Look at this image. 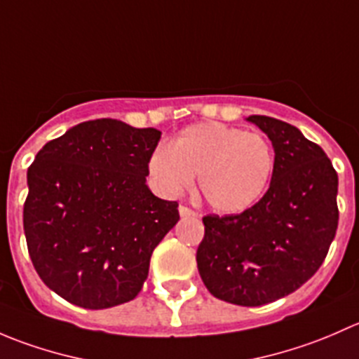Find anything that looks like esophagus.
<instances>
[{
	"mask_svg": "<svg viewBox=\"0 0 359 359\" xmlns=\"http://www.w3.org/2000/svg\"><path fill=\"white\" fill-rule=\"evenodd\" d=\"M179 213H180V217H193V215H196V212H194V210H191L189 206H186V205H180L179 206Z\"/></svg>",
	"mask_w": 359,
	"mask_h": 359,
	"instance_id": "obj_1",
	"label": "esophagus"
}]
</instances>
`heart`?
Wrapping results in <instances>:
<instances>
[{
    "label": "heart",
    "mask_w": 359,
    "mask_h": 359,
    "mask_svg": "<svg viewBox=\"0 0 359 359\" xmlns=\"http://www.w3.org/2000/svg\"><path fill=\"white\" fill-rule=\"evenodd\" d=\"M274 153L269 140L220 121L184 128L168 149L149 159V172L165 194H179L198 175L206 205L222 213H238L260 200L269 186Z\"/></svg>",
    "instance_id": "b5f03b06"
}]
</instances>
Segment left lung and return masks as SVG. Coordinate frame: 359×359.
<instances>
[{
  "label": "left lung",
  "instance_id": "obj_1",
  "mask_svg": "<svg viewBox=\"0 0 359 359\" xmlns=\"http://www.w3.org/2000/svg\"><path fill=\"white\" fill-rule=\"evenodd\" d=\"M248 121L273 142L271 186L245 212L203 217L196 262L213 297L255 307L295 292L320 269L339 224V177L293 125L257 114Z\"/></svg>",
  "mask_w": 359,
  "mask_h": 359
}]
</instances>
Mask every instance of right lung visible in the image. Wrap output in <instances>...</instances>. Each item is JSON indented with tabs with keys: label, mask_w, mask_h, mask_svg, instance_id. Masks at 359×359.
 <instances>
[{
	"label": "right lung",
	"mask_w": 359,
	"mask_h": 359,
	"mask_svg": "<svg viewBox=\"0 0 359 359\" xmlns=\"http://www.w3.org/2000/svg\"><path fill=\"white\" fill-rule=\"evenodd\" d=\"M161 132L118 119L83 121L50 140L27 170L24 233L43 283L74 306L135 299L179 203L146 186Z\"/></svg>",
	"instance_id": "add662e5"
}]
</instances>
